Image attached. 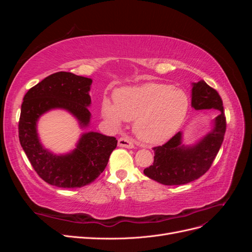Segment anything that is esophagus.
<instances>
[{"label": "esophagus", "instance_id": "1", "mask_svg": "<svg viewBox=\"0 0 252 252\" xmlns=\"http://www.w3.org/2000/svg\"><path fill=\"white\" fill-rule=\"evenodd\" d=\"M118 145L120 147H124V148H128V149H131L134 147L132 141L128 138H120Z\"/></svg>", "mask_w": 252, "mask_h": 252}]
</instances>
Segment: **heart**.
<instances>
[{
    "label": "heart",
    "instance_id": "heart-1",
    "mask_svg": "<svg viewBox=\"0 0 252 252\" xmlns=\"http://www.w3.org/2000/svg\"><path fill=\"white\" fill-rule=\"evenodd\" d=\"M189 109L188 96L167 84L146 83L116 91L114 103L105 98L102 113L114 126L134 121V133L147 144L170 139L185 121Z\"/></svg>",
    "mask_w": 252,
    "mask_h": 252
}]
</instances>
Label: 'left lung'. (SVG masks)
I'll return each instance as SVG.
<instances>
[{
    "label": "left lung",
    "mask_w": 252,
    "mask_h": 252,
    "mask_svg": "<svg viewBox=\"0 0 252 252\" xmlns=\"http://www.w3.org/2000/svg\"><path fill=\"white\" fill-rule=\"evenodd\" d=\"M191 96L194 109H218L220 114L212 130L193 146L182 145V132H178L162 146L154 147V164L144 169V174L163 185H183L202 177L211 167L224 140L226 118L218 91L200 81L193 83Z\"/></svg>",
    "instance_id": "1"
}]
</instances>
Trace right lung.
Segmentation results:
<instances>
[{"mask_svg":"<svg viewBox=\"0 0 252 252\" xmlns=\"http://www.w3.org/2000/svg\"><path fill=\"white\" fill-rule=\"evenodd\" d=\"M93 80L71 72L50 74L30 88L23 98L19 121V139L23 150L39 177L48 184L62 188H78L93 183L107 166L118 141L98 132L84 133L70 154L57 156L45 149L36 132V122L43 113L61 108L88 126Z\"/></svg>","mask_w":252,"mask_h":252,"instance_id":"obj_1","label":"right lung"}]
</instances>
